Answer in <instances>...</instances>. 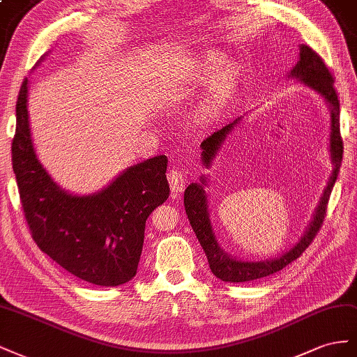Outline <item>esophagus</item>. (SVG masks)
Listing matches in <instances>:
<instances>
[{
  "mask_svg": "<svg viewBox=\"0 0 357 357\" xmlns=\"http://www.w3.org/2000/svg\"><path fill=\"white\" fill-rule=\"evenodd\" d=\"M167 181L170 184L172 195H179L185 188V175L179 169H172L167 173Z\"/></svg>",
  "mask_w": 357,
  "mask_h": 357,
  "instance_id": "esophagus-1",
  "label": "esophagus"
}]
</instances>
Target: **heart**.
<instances>
[{"label":"heart","instance_id":"b5f03b06","mask_svg":"<svg viewBox=\"0 0 357 357\" xmlns=\"http://www.w3.org/2000/svg\"><path fill=\"white\" fill-rule=\"evenodd\" d=\"M218 61L220 59L217 56H209L205 61H202L200 64H197V68H196L197 79L209 80L213 77L211 97L206 100V103L203 105L199 110V118L202 121L208 119L211 116L213 109H215L217 101L224 96V93H227V91L233 86V84H235V80L238 77V68L235 64H231V63L222 64L215 72Z\"/></svg>","mask_w":357,"mask_h":357}]
</instances>
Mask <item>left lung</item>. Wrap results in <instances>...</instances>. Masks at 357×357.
<instances>
[{
  "mask_svg": "<svg viewBox=\"0 0 357 357\" xmlns=\"http://www.w3.org/2000/svg\"><path fill=\"white\" fill-rule=\"evenodd\" d=\"M289 79H296L299 85L311 89L312 93L317 94L331 112V127H329V158L332 162V173L329 176L328 184H326L323 195L317 203V208L314 209L312 217L305 227V231L301 235L296 243H293L290 248L277 254L275 257H269L264 260H242L239 257H233L226 250L220 245L218 238L213 231V226L209 213V202H208V175L200 176L199 182H191L184 192V206L188 221L195 230L200 245L205 251L209 268L212 273L221 281L227 282H245L259 280L263 277L281 271L296 260L301 254L308 248L312 239L317 235L321 227V222L326 215V206L335 185V181L338 178L341 160H342V140L340 135V100L333 88V77L328 67L324 66L321 58L314 52L308 46H299V59L294 67L289 71ZM248 115L238 116L230 124L224 126L215 133L211 135L206 140L202 142V165L205 169H211L213 160L217 158L224 144L235 133V130L243 122V118Z\"/></svg>",
  "mask_w": 357,
  "mask_h": 357,
  "instance_id": "left-lung-1",
  "label": "left lung"
}]
</instances>
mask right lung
Here are the masks:
<instances>
[{
    "mask_svg": "<svg viewBox=\"0 0 357 357\" xmlns=\"http://www.w3.org/2000/svg\"><path fill=\"white\" fill-rule=\"evenodd\" d=\"M28 93L29 80L25 79L16 103L12 161L33 239L61 268L80 280L105 287L128 282L137 271L146 220L169 197L167 157L136 162L91 195L67 191L37 155Z\"/></svg>",
    "mask_w": 357,
    "mask_h": 357,
    "instance_id": "obj_1",
    "label": "right lung"
}]
</instances>
